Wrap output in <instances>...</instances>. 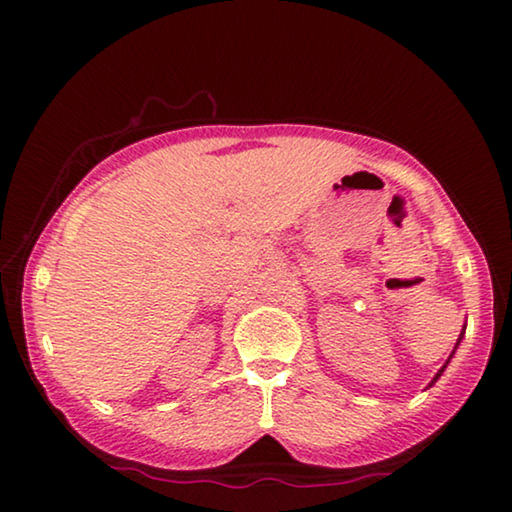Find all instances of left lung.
<instances>
[{
    "label": "left lung",
    "instance_id": "left-lung-1",
    "mask_svg": "<svg viewBox=\"0 0 512 512\" xmlns=\"http://www.w3.org/2000/svg\"><path fill=\"white\" fill-rule=\"evenodd\" d=\"M463 332H465V329H463ZM463 332H461V336H458V341H456V345H458V343H461V339H463ZM449 359H452V357H449ZM447 363H449V361H447ZM447 363H445V366H443V368H440V370H438V375H436V377H433V381H431V384H436V381H438V377H440V375H443V370L447 368Z\"/></svg>",
    "mask_w": 512,
    "mask_h": 512
}]
</instances>
